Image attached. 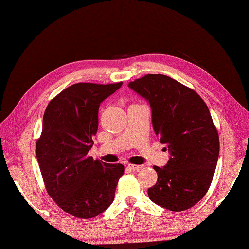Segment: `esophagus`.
I'll use <instances>...</instances> for the list:
<instances>
[{"mask_svg":"<svg viewBox=\"0 0 249 249\" xmlns=\"http://www.w3.org/2000/svg\"><path fill=\"white\" fill-rule=\"evenodd\" d=\"M128 167L131 170H140L143 167V165H137V164H128Z\"/></svg>","mask_w":249,"mask_h":249,"instance_id":"obj_1","label":"esophagus"}]
</instances>
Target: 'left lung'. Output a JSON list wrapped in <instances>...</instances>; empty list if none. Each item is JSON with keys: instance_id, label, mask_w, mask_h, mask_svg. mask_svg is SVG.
I'll return each instance as SVG.
<instances>
[{"instance_id": "obj_1", "label": "left lung", "mask_w": 249, "mask_h": 249, "mask_svg": "<svg viewBox=\"0 0 249 249\" xmlns=\"http://www.w3.org/2000/svg\"><path fill=\"white\" fill-rule=\"evenodd\" d=\"M128 86L150 103L155 133L171 155L166 166H154L158 180L149 188V198L171 211L193 207L210 187L219 153L218 133L206 104L195 90L159 73Z\"/></svg>"}]
</instances>
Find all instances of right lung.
I'll return each mask as SVG.
<instances>
[{"label": "right lung", "mask_w": 249, "mask_h": 249, "mask_svg": "<svg viewBox=\"0 0 249 249\" xmlns=\"http://www.w3.org/2000/svg\"><path fill=\"white\" fill-rule=\"evenodd\" d=\"M122 85L77 83L50 100L36 142L44 185L67 213L95 217L114 201L122 164H107L88 156L98 128L99 105Z\"/></svg>", "instance_id": "1"}]
</instances>
